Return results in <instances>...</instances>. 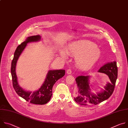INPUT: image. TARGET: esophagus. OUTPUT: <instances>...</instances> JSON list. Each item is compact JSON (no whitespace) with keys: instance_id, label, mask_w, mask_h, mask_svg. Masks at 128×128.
<instances>
[{"instance_id":"esophagus-1","label":"esophagus","mask_w":128,"mask_h":128,"mask_svg":"<svg viewBox=\"0 0 128 128\" xmlns=\"http://www.w3.org/2000/svg\"><path fill=\"white\" fill-rule=\"evenodd\" d=\"M66 73L68 74H71L72 73V70L70 69H68L67 70H66Z\"/></svg>"}]
</instances>
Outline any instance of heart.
<instances>
[{"mask_svg":"<svg viewBox=\"0 0 128 128\" xmlns=\"http://www.w3.org/2000/svg\"><path fill=\"white\" fill-rule=\"evenodd\" d=\"M68 52L76 56V62L82 68H88L99 60L101 56L100 49L94 43L88 40H79L70 43L68 47ZM60 55L63 58L68 56L65 50H62Z\"/></svg>","mask_w":128,"mask_h":128,"instance_id":"heart-1","label":"heart"}]
</instances>
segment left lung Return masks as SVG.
<instances>
[{"label": "left lung", "instance_id": "obj_1", "mask_svg": "<svg viewBox=\"0 0 128 128\" xmlns=\"http://www.w3.org/2000/svg\"><path fill=\"white\" fill-rule=\"evenodd\" d=\"M106 74L111 83H108L102 90L96 94L91 93L89 76H80L76 79L78 89L75 92L74 99L76 103L83 106L96 105L108 99L112 94L118 77V68L116 61L108 62L98 71Z\"/></svg>", "mask_w": 128, "mask_h": 128}]
</instances>
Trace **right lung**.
Here are the masks:
<instances>
[{
    "mask_svg": "<svg viewBox=\"0 0 128 128\" xmlns=\"http://www.w3.org/2000/svg\"><path fill=\"white\" fill-rule=\"evenodd\" d=\"M41 36L38 35L28 37L24 42H22L17 47L12 62L11 74L14 88L20 96L31 104L42 105L47 104L50 100L52 95V87L58 79L64 76L65 70H49L47 74L44 83L38 90L33 92L26 91L20 86L16 72L17 61L22 51L26 47L27 43L38 42L41 40Z\"/></svg>",
    "mask_w": 128,
    "mask_h": 128,
    "instance_id": "1",
    "label": "right lung"
}]
</instances>
